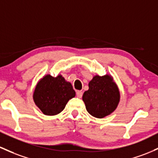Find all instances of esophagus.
Returning a JSON list of instances; mask_svg holds the SVG:
<instances>
[{
	"label": "esophagus",
	"mask_w": 158,
	"mask_h": 158,
	"mask_svg": "<svg viewBox=\"0 0 158 158\" xmlns=\"http://www.w3.org/2000/svg\"><path fill=\"white\" fill-rule=\"evenodd\" d=\"M76 96L77 98H81L82 97V91H76Z\"/></svg>",
	"instance_id": "esophagus-1"
}]
</instances>
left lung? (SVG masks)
<instances>
[{
	"mask_svg": "<svg viewBox=\"0 0 158 158\" xmlns=\"http://www.w3.org/2000/svg\"><path fill=\"white\" fill-rule=\"evenodd\" d=\"M89 89L83 94L82 100L88 113L102 118L117 108L120 94L110 76H95L88 84Z\"/></svg>",
	"mask_w": 158,
	"mask_h": 158,
	"instance_id": "1",
	"label": "left lung"
}]
</instances>
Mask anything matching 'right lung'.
I'll use <instances>...</instances> for the list:
<instances>
[{
    "mask_svg": "<svg viewBox=\"0 0 158 158\" xmlns=\"http://www.w3.org/2000/svg\"><path fill=\"white\" fill-rule=\"evenodd\" d=\"M75 96L72 85L66 82L62 76L46 75L37 83L34 100L43 114L55 115L63 111L69 100Z\"/></svg>",
    "mask_w": 158,
    "mask_h": 158,
    "instance_id": "right-lung-1",
    "label": "right lung"
}]
</instances>
